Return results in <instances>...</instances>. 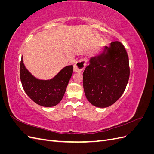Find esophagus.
Returning a JSON list of instances; mask_svg holds the SVG:
<instances>
[{"instance_id":"34e87169","label":"esophagus","mask_w":154,"mask_h":154,"mask_svg":"<svg viewBox=\"0 0 154 154\" xmlns=\"http://www.w3.org/2000/svg\"><path fill=\"white\" fill-rule=\"evenodd\" d=\"M86 60L84 58H81L74 65V72H81L84 69L86 66Z\"/></svg>"}]
</instances>
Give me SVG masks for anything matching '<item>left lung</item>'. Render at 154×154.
Wrapping results in <instances>:
<instances>
[{"label": "left lung", "instance_id": "8db88e82", "mask_svg": "<svg viewBox=\"0 0 154 154\" xmlns=\"http://www.w3.org/2000/svg\"><path fill=\"white\" fill-rule=\"evenodd\" d=\"M83 74V85L87 99L95 106L106 108L117 101L128 82V57L118 41L104 46L103 51L91 57Z\"/></svg>", "mask_w": 154, "mask_h": 154}]
</instances>
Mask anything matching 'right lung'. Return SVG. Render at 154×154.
Segmentation results:
<instances>
[{"label": "right lung", "instance_id": "right-lung-1", "mask_svg": "<svg viewBox=\"0 0 154 154\" xmlns=\"http://www.w3.org/2000/svg\"><path fill=\"white\" fill-rule=\"evenodd\" d=\"M73 72V66L63 67L50 80L36 78L27 70L22 57L20 66V77L24 91L35 103L45 107L58 105L66 91Z\"/></svg>", "mask_w": 154, "mask_h": 154}]
</instances>
